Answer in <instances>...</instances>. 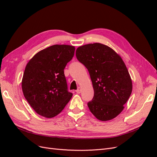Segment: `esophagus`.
Wrapping results in <instances>:
<instances>
[{
    "label": "esophagus",
    "mask_w": 157,
    "mask_h": 157,
    "mask_svg": "<svg viewBox=\"0 0 157 157\" xmlns=\"http://www.w3.org/2000/svg\"><path fill=\"white\" fill-rule=\"evenodd\" d=\"M81 88H80V87H78V89L77 90H76V92H77V94H80V92H81Z\"/></svg>",
    "instance_id": "34e87169"
}]
</instances>
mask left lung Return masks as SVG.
I'll return each instance as SVG.
<instances>
[{
	"instance_id": "1",
	"label": "left lung",
	"mask_w": 157,
	"mask_h": 157,
	"mask_svg": "<svg viewBox=\"0 0 157 157\" xmlns=\"http://www.w3.org/2000/svg\"><path fill=\"white\" fill-rule=\"evenodd\" d=\"M76 56L87 68L92 82L94 95L88 103L90 111L101 121L115 118L132 91L130 75L121 57L101 43L78 47Z\"/></svg>"
}]
</instances>
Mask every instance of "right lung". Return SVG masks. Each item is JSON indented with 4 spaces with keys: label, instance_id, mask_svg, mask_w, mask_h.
<instances>
[{
    "label": "right lung",
    "instance_id": "obj_1",
    "mask_svg": "<svg viewBox=\"0 0 157 157\" xmlns=\"http://www.w3.org/2000/svg\"><path fill=\"white\" fill-rule=\"evenodd\" d=\"M75 50L73 46L53 45L38 52L27 63L22 91L39 115L46 118L57 116L72 98L73 94L67 90L64 69Z\"/></svg>",
    "mask_w": 157,
    "mask_h": 157
}]
</instances>
